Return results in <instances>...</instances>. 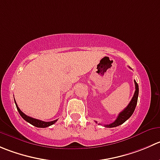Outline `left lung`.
Returning a JSON list of instances; mask_svg holds the SVG:
<instances>
[{"mask_svg": "<svg viewBox=\"0 0 160 160\" xmlns=\"http://www.w3.org/2000/svg\"><path fill=\"white\" fill-rule=\"evenodd\" d=\"M134 84H135V91H134V96H133L132 99L130 102L129 105L121 112L119 113L118 115L117 118L115 120L113 123H110V124H106L105 125V128H116V127L119 126V125L123 124L126 120H128L132 114L134 113V109L136 108V105H137V102H138V84L137 83V82L134 80ZM97 123V122H96Z\"/></svg>", "mask_w": 160, "mask_h": 160, "instance_id": "1", "label": "left lung"}]
</instances>
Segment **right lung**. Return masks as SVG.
Instances as JSON below:
<instances>
[{"label":"right lung","instance_id":"obj_1","mask_svg":"<svg viewBox=\"0 0 160 160\" xmlns=\"http://www.w3.org/2000/svg\"><path fill=\"white\" fill-rule=\"evenodd\" d=\"M14 99H15V98H14ZM15 105H16L17 110H18V112H19L20 116H21L22 117L26 122L29 123L30 124L33 125L34 127H37V128H48V127H49V126H51V125L54 124V123H55V122L58 120V119H55V120H53V121L44 122V121H42V120H40V119H34V118H32V117H30V116H26V114H24V113H23L20 110V108H18V105L16 104V102H15Z\"/></svg>","mask_w":160,"mask_h":160}]
</instances>
